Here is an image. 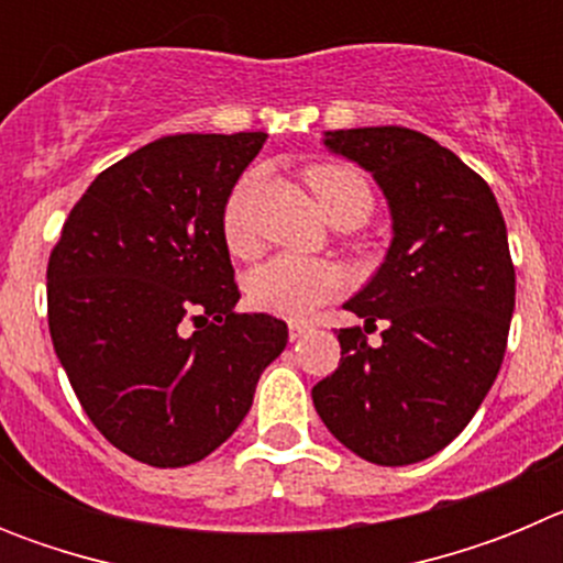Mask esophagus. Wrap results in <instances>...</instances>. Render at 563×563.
<instances>
[{
  "mask_svg": "<svg viewBox=\"0 0 563 563\" xmlns=\"http://www.w3.org/2000/svg\"><path fill=\"white\" fill-rule=\"evenodd\" d=\"M287 332H290V341H298V338L310 335L312 327L305 324V321H290V327H287Z\"/></svg>",
  "mask_w": 563,
  "mask_h": 563,
  "instance_id": "1",
  "label": "esophagus"
}]
</instances>
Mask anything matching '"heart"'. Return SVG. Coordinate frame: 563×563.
Segmentation results:
<instances>
[{
    "label": "heart",
    "mask_w": 563,
    "mask_h": 563,
    "mask_svg": "<svg viewBox=\"0 0 563 563\" xmlns=\"http://www.w3.org/2000/svg\"><path fill=\"white\" fill-rule=\"evenodd\" d=\"M307 183L316 191L318 206L324 208L330 220L352 213L357 222H363L375 208V194L369 180L357 168L341 166V163H321L307 172ZM253 177H242L228 194L225 208H222V236H225L228 251L236 256H253L258 247L256 228L251 217ZM343 287L341 267L327 262V258L292 256V253H278L271 262L258 265L247 276V301L262 312H271L278 318H307L321 305L332 301Z\"/></svg>",
    "instance_id": "b5f03b06"
}]
</instances>
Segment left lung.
Listing matches in <instances>:
<instances>
[{"label": "left lung", "mask_w": 563, "mask_h": 563, "mask_svg": "<svg viewBox=\"0 0 563 563\" xmlns=\"http://www.w3.org/2000/svg\"><path fill=\"white\" fill-rule=\"evenodd\" d=\"M324 146L372 172L395 239L372 282L346 301L371 329L338 332L341 363L312 386L338 442L375 465H411L465 429L505 361L516 271L496 197L474 168L406 126L327 132Z\"/></svg>", "instance_id": "obj_1"}]
</instances>
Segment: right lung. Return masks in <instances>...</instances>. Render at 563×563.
Instances as JSON below:
<instances>
[{
  "label": "right lung",
  "mask_w": 563,
  "mask_h": 563,
  "mask_svg": "<svg viewBox=\"0 0 563 563\" xmlns=\"http://www.w3.org/2000/svg\"><path fill=\"white\" fill-rule=\"evenodd\" d=\"M265 132L172 134L92 180L47 262V324L81 409L154 467L217 451L287 346V324L236 312L228 194ZM195 330H187V321Z\"/></svg>",
  "instance_id": "right-lung-1"
}]
</instances>
